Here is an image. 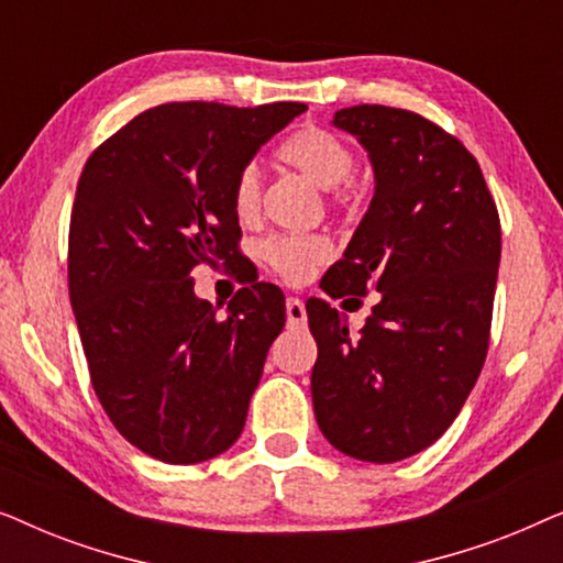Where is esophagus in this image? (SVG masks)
Returning a JSON list of instances; mask_svg holds the SVG:
<instances>
[{"instance_id": "obj_1", "label": "esophagus", "mask_w": 563, "mask_h": 563, "mask_svg": "<svg viewBox=\"0 0 563 563\" xmlns=\"http://www.w3.org/2000/svg\"><path fill=\"white\" fill-rule=\"evenodd\" d=\"M287 322H289V328L307 325V310H305V302L299 297L287 299Z\"/></svg>"}]
</instances>
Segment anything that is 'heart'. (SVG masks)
Wrapping results in <instances>:
<instances>
[{
    "instance_id": "obj_1",
    "label": "heart",
    "mask_w": 563,
    "mask_h": 563,
    "mask_svg": "<svg viewBox=\"0 0 563 563\" xmlns=\"http://www.w3.org/2000/svg\"><path fill=\"white\" fill-rule=\"evenodd\" d=\"M279 158L297 174H302L314 187L330 191L335 202L349 199V176L353 172V151L333 130L307 125L291 133L279 145ZM261 205L258 166H243L233 187V207L241 220H253ZM333 256V243L325 235H274L261 243V258L282 279L302 282L314 266Z\"/></svg>"
}]
</instances>
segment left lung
<instances>
[{
	"label": "left lung",
	"mask_w": 563,
	"mask_h": 563,
	"mask_svg": "<svg viewBox=\"0 0 563 563\" xmlns=\"http://www.w3.org/2000/svg\"><path fill=\"white\" fill-rule=\"evenodd\" d=\"M333 125L368 153L374 197L322 289L379 297L356 338L325 299L307 302L312 407L345 456L395 464L449 430L482 372L499 214L476 158L420 114L358 104Z\"/></svg>",
	"instance_id": "left-lung-1"
}]
</instances>
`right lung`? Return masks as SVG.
Wrapping results in <instances>:
<instances>
[{
    "label": "right lung",
    "instance_id": "right-lung-1",
    "mask_svg": "<svg viewBox=\"0 0 563 563\" xmlns=\"http://www.w3.org/2000/svg\"><path fill=\"white\" fill-rule=\"evenodd\" d=\"M299 102L145 110L91 153L68 228V295L112 426L166 464H199L238 441L284 295L253 282L228 314L195 295L191 268L235 256L233 187Z\"/></svg>",
    "mask_w": 563,
    "mask_h": 563
}]
</instances>
